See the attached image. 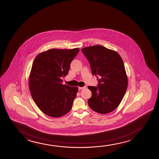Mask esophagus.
Wrapping results in <instances>:
<instances>
[{"label": "esophagus", "mask_w": 159, "mask_h": 159, "mask_svg": "<svg viewBox=\"0 0 159 159\" xmlns=\"http://www.w3.org/2000/svg\"><path fill=\"white\" fill-rule=\"evenodd\" d=\"M86 86H84V87H79V89H83L86 88Z\"/></svg>", "instance_id": "esophagus-1"}]
</instances>
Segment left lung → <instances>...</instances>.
Returning a JSON list of instances; mask_svg holds the SVG:
<instances>
[{"label":"left lung","instance_id":"obj_1","mask_svg":"<svg viewBox=\"0 0 159 159\" xmlns=\"http://www.w3.org/2000/svg\"><path fill=\"white\" fill-rule=\"evenodd\" d=\"M81 51L89 61L92 74L99 76L98 87L88 86L92 92L89 105L99 113L111 112L122 102L128 87L122 57L117 52L100 45L85 47Z\"/></svg>","mask_w":159,"mask_h":159}]
</instances>
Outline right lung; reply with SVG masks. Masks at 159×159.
Returning a JSON list of instances; mask_svg holds the SVG:
<instances>
[{"instance_id":"1","label":"right lung","mask_w":159,"mask_h":159,"mask_svg":"<svg viewBox=\"0 0 159 159\" xmlns=\"http://www.w3.org/2000/svg\"><path fill=\"white\" fill-rule=\"evenodd\" d=\"M79 52L72 49H51L37 55L29 78L33 100L40 110L52 117L63 116L72 109L78 87L63 85L70 65Z\"/></svg>"}]
</instances>
